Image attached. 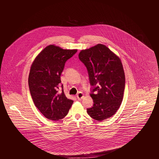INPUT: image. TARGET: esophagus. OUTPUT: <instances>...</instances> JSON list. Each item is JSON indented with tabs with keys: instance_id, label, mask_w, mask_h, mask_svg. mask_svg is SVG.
I'll return each mask as SVG.
<instances>
[{
	"instance_id": "34e87169",
	"label": "esophagus",
	"mask_w": 159,
	"mask_h": 159,
	"mask_svg": "<svg viewBox=\"0 0 159 159\" xmlns=\"http://www.w3.org/2000/svg\"><path fill=\"white\" fill-rule=\"evenodd\" d=\"M77 98L78 99H83V97H84V95H83V93L82 92H79L77 94Z\"/></svg>"
}]
</instances>
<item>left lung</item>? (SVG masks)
Masks as SVG:
<instances>
[{
	"mask_svg": "<svg viewBox=\"0 0 159 159\" xmlns=\"http://www.w3.org/2000/svg\"><path fill=\"white\" fill-rule=\"evenodd\" d=\"M79 58L86 67L91 85L93 106L87 113L102 121L112 117L121 104L125 76L120 58L107 46L98 44L82 50Z\"/></svg>",
	"mask_w": 159,
	"mask_h": 159,
	"instance_id": "8db88e82",
	"label": "left lung"
}]
</instances>
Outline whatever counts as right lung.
<instances>
[{"label":"right lung","mask_w":159,"mask_h":159,"mask_svg":"<svg viewBox=\"0 0 159 159\" xmlns=\"http://www.w3.org/2000/svg\"><path fill=\"white\" fill-rule=\"evenodd\" d=\"M77 49H63L54 45L47 46L31 66L29 86L34 105L46 118L58 120L64 118L73 103L63 91L59 92L61 75L66 61Z\"/></svg>","instance_id":"add662e5"}]
</instances>
